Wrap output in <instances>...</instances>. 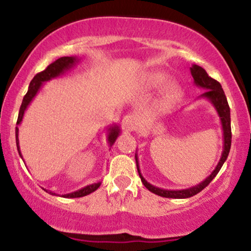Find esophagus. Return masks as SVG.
<instances>
[{
	"label": "esophagus",
	"mask_w": 251,
	"mask_h": 251,
	"mask_svg": "<svg viewBox=\"0 0 251 251\" xmlns=\"http://www.w3.org/2000/svg\"><path fill=\"white\" fill-rule=\"evenodd\" d=\"M122 126L126 132L134 131L135 126H137V119H135V117L132 116V114H127V116L124 117V119L122 122Z\"/></svg>",
	"instance_id": "34e87169"
}]
</instances>
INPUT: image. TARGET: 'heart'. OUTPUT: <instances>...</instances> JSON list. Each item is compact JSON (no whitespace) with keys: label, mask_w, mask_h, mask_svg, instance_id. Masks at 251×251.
Returning <instances> with one entry per match:
<instances>
[{"label":"heart","mask_w":251,"mask_h":251,"mask_svg":"<svg viewBox=\"0 0 251 251\" xmlns=\"http://www.w3.org/2000/svg\"><path fill=\"white\" fill-rule=\"evenodd\" d=\"M166 80V76L162 73H155L150 76V81L152 85L159 86ZM179 96V86L176 82H170L165 87V98L168 101H174Z\"/></svg>","instance_id":"b5f03b06"}]
</instances>
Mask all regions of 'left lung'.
<instances>
[{
  "mask_svg": "<svg viewBox=\"0 0 251 251\" xmlns=\"http://www.w3.org/2000/svg\"><path fill=\"white\" fill-rule=\"evenodd\" d=\"M191 71V75L194 77V82L197 87L204 88L206 91H204V93L201 94L200 98H204V99H208L210 102L212 103L216 112H217L218 117L221 119L222 124V129H223V152H222L221 159L218 162L217 166H216L214 171L211 172V175L208 176L203 181H201L198 185L192 186V188L184 189V190H165L157 188V186L152 185V184L148 183V180L143 177V175L140 174L139 170V162H138V155L135 153V163H137V170L138 174H139L142 183L145 185V188L149 191L153 192V194L162 196L165 198H189L192 196L197 195L198 192H201V190L209 185L210 181L217 176L218 172L222 166H223L224 162L226 160L227 155L230 152V146H231V120H230V107L227 105V100L226 94H224L223 88H222L221 83L216 81L215 79L210 77L206 73L204 68H201L198 65H192V67L190 68Z\"/></svg>",
  "mask_w": 251,
  "mask_h": 251,
  "instance_id": "8db88e82",
  "label": "left lung"
}]
</instances>
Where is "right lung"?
<instances>
[{"label":"right lung","instance_id":"right-lung-1","mask_svg":"<svg viewBox=\"0 0 251 251\" xmlns=\"http://www.w3.org/2000/svg\"><path fill=\"white\" fill-rule=\"evenodd\" d=\"M77 62H79V59H77V57H75V56H62V57H60V59L55 60V61H54L53 63H50V65L48 66V67L46 68L45 71L40 72V73H37L36 75L33 77V80H31L30 83H29V87H28L27 94H25L24 100H22L16 125H20V124H21L22 119H24L25 109H27L28 106H29V103L33 101L34 97L36 96L37 92H39L40 88L42 87L43 83H45L46 81H50V80H51V79H55V77L60 76V75H63L66 72L72 70V68H73ZM119 134H120L119 126L116 125V124H114V125L109 126L108 129H107V142L109 144V146L113 145L114 142L117 140L118 135H119ZM15 135H16L17 151H19L20 157L22 158L21 151H20V145H19V127L15 128ZM100 184H101V181H99V183L89 184V185H86L85 188L76 190V191L71 192V194L62 195L61 197H63V198L83 197V196H87L89 194H92V192L96 191V190L100 186ZM43 190H45L46 192H50V195L57 196L55 192L48 191V190H46V189H43Z\"/></svg>","mask_w":251,"mask_h":251}]
</instances>
